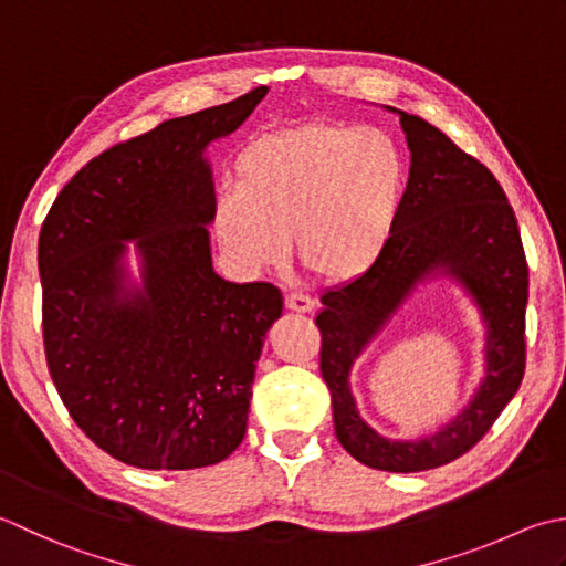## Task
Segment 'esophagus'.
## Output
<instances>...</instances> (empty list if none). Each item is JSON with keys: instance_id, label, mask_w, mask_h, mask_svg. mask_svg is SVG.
<instances>
[{"instance_id": "obj_1", "label": "esophagus", "mask_w": 566, "mask_h": 566, "mask_svg": "<svg viewBox=\"0 0 566 566\" xmlns=\"http://www.w3.org/2000/svg\"><path fill=\"white\" fill-rule=\"evenodd\" d=\"M285 307L293 310V313H313L315 300L305 293H287L285 295Z\"/></svg>"}]
</instances>
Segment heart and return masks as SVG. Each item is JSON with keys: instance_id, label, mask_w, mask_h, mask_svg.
Segmentation results:
<instances>
[{"instance_id": "1", "label": "heart", "mask_w": 566, "mask_h": 566, "mask_svg": "<svg viewBox=\"0 0 566 566\" xmlns=\"http://www.w3.org/2000/svg\"><path fill=\"white\" fill-rule=\"evenodd\" d=\"M234 180L212 205L214 239L234 266H281L295 234L300 266L342 283L371 269L386 247L402 195V156L376 126L310 122L253 138L237 158Z\"/></svg>"}]
</instances>
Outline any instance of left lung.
Segmentation results:
<instances>
[{
	"mask_svg": "<svg viewBox=\"0 0 566 566\" xmlns=\"http://www.w3.org/2000/svg\"><path fill=\"white\" fill-rule=\"evenodd\" d=\"M398 114L410 148V178L394 229L371 269L319 297L325 307L315 322L339 444L366 467L410 474L467 454L521 388L527 261L515 212L493 172L430 122ZM437 272L464 284L482 310L488 376L470 406L442 431L415 443H390L355 412L348 371L411 287Z\"/></svg>",
	"mask_w": 566,
	"mask_h": 566,
	"instance_id": "8db88e82",
	"label": "left lung"
}]
</instances>
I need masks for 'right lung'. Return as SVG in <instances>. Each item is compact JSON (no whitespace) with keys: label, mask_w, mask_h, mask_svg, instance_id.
<instances>
[{"label":"right lung","mask_w":566,"mask_h":566,"mask_svg":"<svg viewBox=\"0 0 566 566\" xmlns=\"http://www.w3.org/2000/svg\"><path fill=\"white\" fill-rule=\"evenodd\" d=\"M263 95L251 90L107 148L75 172L41 227L55 390L77 428L129 467H210L247 434L253 374L283 295L214 273V186L202 154ZM124 240L137 241L142 286L125 275Z\"/></svg>","instance_id":"obj_1"}]
</instances>
